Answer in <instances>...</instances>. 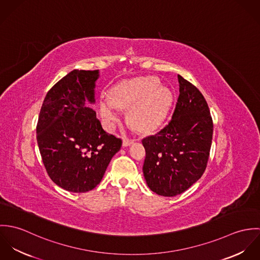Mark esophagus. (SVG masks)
<instances>
[{"label": "esophagus", "mask_w": 260, "mask_h": 260, "mask_svg": "<svg viewBox=\"0 0 260 260\" xmlns=\"http://www.w3.org/2000/svg\"><path fill=\"white\" fill-rule=\"evenodd\" d=\"M134 143V140H132V139H128V138H126V137H124L123 138V146L124 147H127V146H130L131 144H133Z\"/></svg>", "instance_id": "obj_1"}]
</instances>
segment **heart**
Returning a JSON list of instances; mask_svg holds the SVG:
<instances>
[{
  "label": "heart",
  "instance_id": "1",
  "mask_svg": "<svg viewBox=\"0 0 260 260\" xmlns=\"http://www.w3.org/2000/svg\"><path fill=\"white\" fill-rule=\"evenodd\" d=\"M172 98L171 90L160 86L157 77H140L114 86L110 98L100 99L99 112L105 124L113 128L121 117L119 108L132 107L130 118L133 125L141 131H150L164 120Z\"/></svg>",
  "mask_w": 260,
  "mask_h": 260
}]
</instances>
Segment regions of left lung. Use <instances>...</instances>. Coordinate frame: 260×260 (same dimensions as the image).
Returning <instances> with one entry per match:
<instances>
[{
  "label": "left lung",
  "mask_w": 260,
  "mask_h": 260,
  "mask_svg": "<svg viewBox=\"0 0 260 260\" xmlns=\"http://www.w3.org/2000/svg\"><path fill=\"white\" fill-rule=\"evenodd\" d=\"M179 96L169 123L142 140L143 174L149 188L172 197L203 175L212 143L213 121L201 92L178 75Z\"/></svg>",
  "instance_id": "8db88e82"
}]
</instances>
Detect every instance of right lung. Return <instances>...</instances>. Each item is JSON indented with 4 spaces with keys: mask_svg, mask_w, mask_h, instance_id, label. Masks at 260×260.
<instances>
[{
    "mask_svg": "<svg viewBox=\"0 0 260 260\" xmlns=\"http://www.w3.org/2000/svg\"><path fill=\"white\" fill-rule=\"evenodd\" d=\"M99 70H73L47 93L37 124V142L48 175L61 188L83 193L98 185L122 140L108 134L85 107L95 102Z\"/></svg>",
    "mask_w": 260,
    "mask_h": 260,
    "instance_id": "obj_1",
    "label": "right lung"
}]
</instances>
